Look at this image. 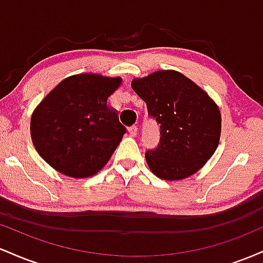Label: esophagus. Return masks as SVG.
<instances>
[{
    "label": "esophagus",
    "mask_w": 263,
    "mask_h": 263,
    "mask_svg": "<svg viewBox=\"0 0 263 263\" xmlns=\"http://www.w3.org/2000/svg\"><path fill=\"white\" fill-rule=\"evenodd\" d=\"M128 132H129V135L132 136V137H136V136H137V134H138V129H137V127H136V126H131V127L128 128Z\"/></svg>",
    "instance_id": "1"
}]
</instances>
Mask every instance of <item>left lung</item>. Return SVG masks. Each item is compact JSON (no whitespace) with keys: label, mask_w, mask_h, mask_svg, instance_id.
<instances>
[{"label":"left lung","mask_w":263,"mask_h":263,"mask_svg":"<svg viewBox=\"0 0 263 263\" xmlns=\"http://www.w3.org/2000/svg\"><path fill=\"white\" fill-rule=\"evenodd\" d=\"M131 85L161 128L158 147L146 152L152 173L164 180H180L197 173L218 148L221 134L218 105L176 70L136 78Z\"/></svg>","instance_id":"obj_1"}]
</instances>
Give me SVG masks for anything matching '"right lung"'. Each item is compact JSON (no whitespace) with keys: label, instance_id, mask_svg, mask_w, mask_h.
<instances>
[{"label":"right lung","instance_id":"1","mask_svg":"<svg viewBox=\"0 0 263 263\" xmlns=\"http://www.w3.org/2000/svg\"><path fill=\"white\" fill-rule=\"evenodd\" d=\"M121 78L71 75L59 83L33 111V144L49 165L73 178H87L105 167L126 127L108 98Z\"/></svg>","mask_w":263,"mask_h":263}]
</instances>
